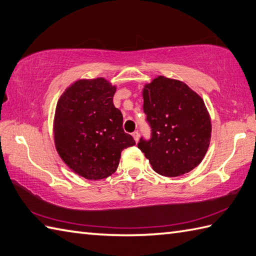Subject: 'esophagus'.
I'll return each instance as SVG.
<instances>
[{
	"mask_svg": "<svg viewBox=\"0 0 256 256\" xmlns=\"http://www.w3.org/2000/svg\"><path fill=\"white\" fill-rule=\"evenodd\" d=\"M132 137H134L136 142H138V140H139V132H132Z\"/></svg>",
	"mask_w": 256,
	"mask_h": 256,
	"instance_id": "34e87169",
	"label": "esophagus"
}]
</instances>
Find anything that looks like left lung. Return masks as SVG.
Masks as SVG:
<instances>
[{"instance_id": "left-lung-1", "label": "left lung", "mask_w": 256, "mask_h": 256, "mask_svg": "<svg viewBox=\"0 0 256 256\" xmlns=\"http://www.w3.org/2000/svg\"><path fill=\"white\" fill-rule=\"evenodd\" d=\"M151 138L139 149L158 174L173 178L195 168L208 150L212 122L202 98L183 82L158 76L144 88Z\"/></svg>"}]
</instances>
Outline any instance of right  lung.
Instances as JSON below:
<instances>
[{"instance_id": "add662e5", "label": "right lung", "mask_w": 256, "mask_h": 256, "mask_svg": "<svg viewBox=\"0 0 256 256\" xmlns=\"http://www.w3.org/2000/svg\"><path fill=\"white\" fill-rule=\"evenodd\" d=\"M116 86L98 78L73 83L56 103V149L73 172L88 180L108 178L124 149L136 144L124 132L122 114L114 106Z\"/></svg>"}]
</instances>
